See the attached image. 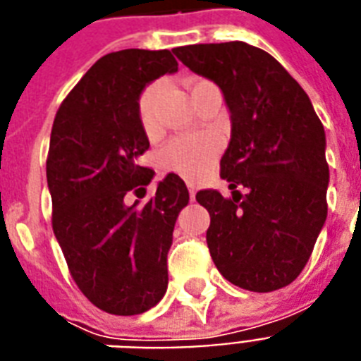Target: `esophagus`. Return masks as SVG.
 Wrapping results in <instances>:
<instances>
[{"label": "esophagus", "instance_id": "esophagus-1", "mask_svg": "<svg viewBox=\"0 0 361 361\" xmlns=\"http://www.w3.org/2000/svg\"><path fill=\"white\" fill-rule=\"evenodd\" d=\"M188 192H190V200L194 201V200H195V188H194V184H188Z\"/></svg>", "mask_w": 361, "mask_h": 361}]
</instances>
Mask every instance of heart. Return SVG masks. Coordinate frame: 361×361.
Here are the masks:
<instances>
[{
	"instance_id": "1",
	"label": "heart",
	"mask_w": 361,
	"mask_h": 361,
	"mask_svg": "<svg viewBox=\"0 0 361 361\" xmlns=\"http://www.w3.org/2000/svg\"><path fill=\"white\" fill-rule=\"evenodd\" d=\"M209 85L207 80L188 79L186 88L190 96L194 97L195 92L201 86ZM161 85L152 82L139 96L137 102V114L141 122L142 130L147 135H156L158 133V102H160ZM220 137L214 133H205V135H180L173 139L161 152V166L167 171H173L180 177L195 180L201 178L212 167L216 156L220 152Z\"/></svg>"
}]
</instances>
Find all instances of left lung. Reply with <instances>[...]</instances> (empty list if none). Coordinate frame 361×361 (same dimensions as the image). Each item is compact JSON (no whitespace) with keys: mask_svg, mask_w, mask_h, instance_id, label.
Returning a JSON list of instances; mask_svg holds the SVG:
<instances>
[{"mask_svg":"<svg viewBox=\"0 0 361 361\" xmlns=\"http://www.w3.org/2000/svg\"><path fill=\"white\" fill-rule=\"evenodd\" d=\"M173 52L219 86L230 111L231 139L220 177L230 183L231 197L219 190L195 195L211 214L212 262L243 290L288 286L311 258L328 216L322 122L298 80L265 50L230 41Z\"/></svg>","mask_w":361,"mask_h":361,"instance_id":"left-lung-1","label":"left lung"}]
</instances>
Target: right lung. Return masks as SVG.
Wrapping results in <instances>:
<instances>
[{"mask_svg": "<svg viewBox=\"0 0 361 361\" xmlns=\"http://www.w3.org/2000/svg\"><path fill=\"white\" fill-rule=\"evenodd\" d=\"M177 71L169 50L111 52L69 92L52 124V230L80 292L109 314L147 312L167 290V252L188 188L169 173L145 205H128L126 194L154 178L139 166L150 147L137 114L139 96Z\"/></svg>", "mask_w": 361, "mask_h": 361, "instance_id": "obj_1", "label": "right lung"}]
</instances>
